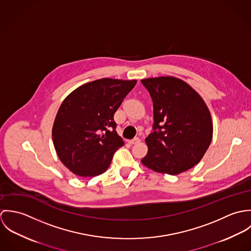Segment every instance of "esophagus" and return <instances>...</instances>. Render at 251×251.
<instances>
[{"mask_svg": "<svg viewBox=\"0 0 251 251\" xmlns=\"http://www.w3.org/2000/svg\"><path fill=\"white\" fill-rule=\"evenodd\" d=\"M128 142H129V144H131V145H136V144L140 143V138H138V137H135L134 139H132V140H129Z\"/></svg>", "mask_w": 251, "mask_h": 251, "instance_id": "esophagus-1", "label": "esophagus"}]
</instances>
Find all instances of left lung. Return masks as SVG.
<instances>
[{
  "instance_id": "8db88e82",
  "label": "left lung",
  "mask_w": 251,
  "mask_h": 251,
  "mask_svg": "<svg viewBox=\"0 0 251 251\" xmlns=\"http://www.w3.org/2000/svg\"><path fill=\"white\" fill-rule=\"evenodd\" d=\"M153 104L152 132L142 158L148 168L178 175L196 165L213 138L211 113L203 99L182 80L163 76L141 80Z\"/></svg>"
}]
</instances>
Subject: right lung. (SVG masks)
Segmentation results:
<instances>
[{
  "instance_id": "1",
  "label": "right lung",
  "mask_w": 251,
  "mask_h": 251,
  "mask_svg": "<svg viewBox=\"0 0 251 251\" xmlns=\"http://www.w3.org/2000/svg\"><path fill=\"white\" fill-rule=\"evenodd\" d=\"M136 80L102 78L71 93L59 108L52 138L60 160L72 173L87 178L104 173L124 146L114 114Z\"/></svg>"
}]
</instances>
